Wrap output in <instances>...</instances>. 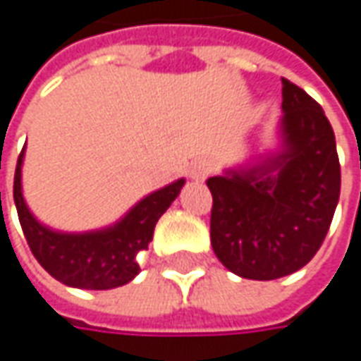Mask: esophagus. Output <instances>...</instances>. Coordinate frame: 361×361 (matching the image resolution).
I'll use <instances>...</instances> for the list:
<instances>
[{"label": "esophagus", "instance_id": "obj_1", "mask_svg": "<svg viewBox=\"0 0 361 361\" xmlns=\"http://www.w3.org/2000/svg\"><path fill=\"white\" fill-rule=\"evenodd\" d=\"M213 171H215V162L211 159L195 160L192 166H190V178L197 180V183H202Z\"/></svg>", "mask_w": 361, "mask_h": 361}]
</instances>
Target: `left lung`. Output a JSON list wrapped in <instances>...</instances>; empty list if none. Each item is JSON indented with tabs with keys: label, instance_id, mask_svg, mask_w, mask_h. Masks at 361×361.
<instances>
[{
	"label": "left lung",
	"instance_id": "obj_1",
	"mask_svg": "<svg viewBox=\"0 0 361 361\" xmlns=\"http://www.w3.org/2000/svg\"><path fill=\"white\" fill-rule=\"evenodd\" d=\"M281 82V152L207 180L213 251L231 273L257 281L307 265L340 201V159L324 108L293 82Z\"/></svg>",
	"mask_w": 361,
	"mask_h": 361
}]
</instances>
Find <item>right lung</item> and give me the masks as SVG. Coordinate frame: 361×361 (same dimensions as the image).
I'll return each instance as SVG.
<instances>
[{
  "instance_id": "right-lung-1",
  "label": "right lung",
  "mask_w": 361,
  "mask_h": 361,
  "mask_svg": "<svg viewBox=\"0 0 361 361\" xmlns=\"http://www.w3.org/2000/svg\"><path fill=\"white\" fill-rule=\"evenodd\" d=\"M21 162L23 150L16 166L13 201L25 241L37 263L54 279L78 289H114L132 281L140 271L138 253L148 249L154 225L185 185V178H178L150 192L112 227L90 233H60L42 225L30 213L21 195Z\"/></svg>"
}]
</instances>
